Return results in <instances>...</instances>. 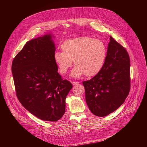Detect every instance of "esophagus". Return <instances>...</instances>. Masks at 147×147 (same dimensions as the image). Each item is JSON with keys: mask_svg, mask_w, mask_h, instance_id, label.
I'll return each mask as SVG.
<instances>
[{"mask_svg": "<svg viewBox=\"0 0 147 147\" xmlns=\"http://www.w3.org/2000/svg\"><path fill=\"white\" fill-rule=\"evenodd\" d=\"M71 83H72V84H73V86H76V85L78 84H79V82H76V81H73V82H71Z\"/></svg>", "mask_w": 147, "mask_h": 147, "instance_id": "esophagus-1", "label": "esophagus"}]
</instances>
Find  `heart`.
Returning a JSON list of instances; mask_svg holds the SVG:
<instances>
[{
  "label": "heart",
  "instance_id": "obj_1",
  "mask_svg": "<svg viewBox=\"0 0 147 147\" xmlns=\"http://www.w3.org/2000/svg\"><path fill=\"white\" fill-rule=\"evenodd\" d=\"M62 52H56L54 60L59 71L66 74L76 65L70 75L78 78L86 74L92 77L103 67L107 57V47L103 42L89 36H80L65 40L61 45Z\"/></svg>",
  "mask_w": 147,
  "mask_h": 147
}]
</instances>
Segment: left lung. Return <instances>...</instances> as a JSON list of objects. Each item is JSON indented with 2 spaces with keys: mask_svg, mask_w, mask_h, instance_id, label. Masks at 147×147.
Returning a JSON list of instances; mask_svg holds the SVG:
<instances>
[{
  "mask_svg": "<svg viewBox=\"0 0 147 147\" xmlns=\"http://www.w3.org/2000/svg\"><path fill=\"white\" fill-rule=\"evenodd\" d=\"M90 111L104 117L117 109L130 90V60L125 50L111 36L107 57L100 71L82 82Z\"/></svg>",
  "mask_w": 147,
  "mask_h": 147,
  "instance_id": "left-lung-1",
  "label": "left lung"
}]
</instances>
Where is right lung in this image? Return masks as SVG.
I'll use <instances>...</instances> for the list:
<instances>
[{
	"label": "right lung",
	"mask_w": 147,
	"mask_h": 147,
	"mask_svg": "<svg viewBox=\"0 0 147 147\" xmlns=\"http://www.w3.org/2000/svg\"><path fill=\"white\" fill-rule=\"evenodd\" d=\"M55 45L51 34L27 42L14 58L11 71L16 95L31 114L56 121L66 111V98L73 85L63 80L54 60Z\"/></svg>",
	"instance_id": "add662e5"
}]
</instances>
